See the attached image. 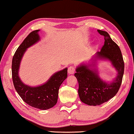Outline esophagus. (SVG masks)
<instances>
[{
	"label": "esophagus",
	"mask_w": 134,
	"mask_h": 134,
	"mask_svg": "<svg viewBox=\"0 0 134 134\" xmlns=\"http://www.w3.org/2000/svg\"><path fill=\"white\" fill-rule=\"evenodd\" d=\"M75 70H76L74 66H69L68 68V74H73L75 72Z\"/></svg>",
	"instance_id": "obj_1"
}]
</instances>
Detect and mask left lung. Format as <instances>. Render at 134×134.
Here are the masks:
<instances>
[{
	"mask_svg": "<svg viewBox=\"0 0 134 134\" xmlns=\"http://www.w3.org/2000/svg\"><path fill=\"white\" fill-rule=\"evenodd\" d=\"M104 37V44L95 59L108 60L118 72L116 78L107 83L99 77L98 72L91 65L82 64L78 66L74 76L79 83V96L82 102L89 105H99L114 97L121 85L124 63L120 47L111 40L107 32L98 30ZM94 66V65H93Z\"/></svg>",
	"mask_w": 134,
	"mask_h": 134,
	"instance_id": "left-lung-1",
	"label": "left lung"
}]
</instances>
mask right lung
<instances>
[{
	"mask_svg": "<svg viewBox=\"0 0 134 134\" xmlns=\"http://www.w3.org/2000/svg\"><path fill=\"white\" fill-rule=\"evenodd\" d=\"M39 31L30 33L14 53L12 60V79L16 91L25 103L36 109L47 110L57 102L58 90L68 76L67 68L53 74L44 84L35 87L23 83L18 74L21 59L27 49L40 41Z\"/></svg>",
	"mask_w": 134,
	"mask_h": 134,
	"instance_id": "obj_1",
	"label": "right lung"
}]
</instances>
